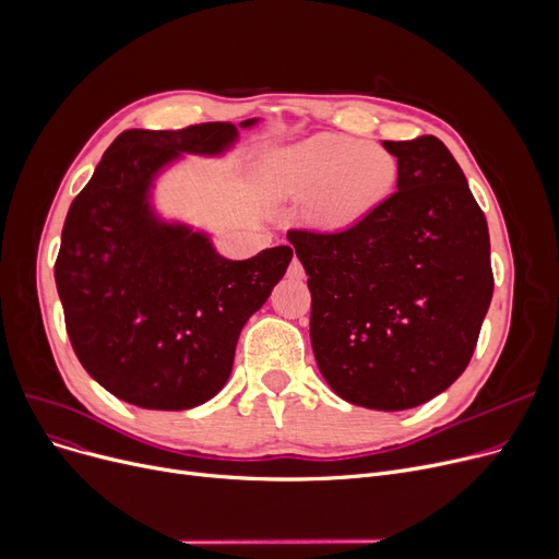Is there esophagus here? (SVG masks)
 Returning <instances> with one entry per match:
<instances>
[{
	"label": "esophagus",
	"instance_id": "1",
	"mask_svg": "<svg viewBox=\"0 0 559 559\" xmlns=\"http://www.w3.org/2000/svg\"><path fill=\"white\" fill-rule=\"evenodd\" d=\"M287 276L289 278H304L306 276V272H304V264L299 262V258L295 255V258H292V262H289V270H287Z\"/></svg>",
	"mask_w": 559,
	"mask_h": 559
}]
</instances>
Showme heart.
<instances>
[{
    "label": "heart",
    "instance_id": "obj_1",
    "mask_svg": "<svg viewBox=\"0 0 559 559\" xmlns=\"http://www.w3.org/2000/svg\"><path fill=\"white\" fill-rule=\"evenodd\" d=\"M274 186L295 199H310L308 219L342 228L371 215L399 181L394 154L376 142L319 133L285 150L272 163Z\"/></svg>",
    "mask_w": 559,
    "mask_h": 559
}]
</instances>
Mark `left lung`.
Segmentation results:
<instances>
[{"label": "left lung", "instance_id": "left-lung-1", "mask_svg": "<svg viewBox=\"0 0 559 559\" xmlns=\"http://www.w3.org/2000/svg\"><path fill=\"white\" fill-rule=\"evenodd\" d=\"M396 192L340 233L289 230L308 274L310 342L331 390L369 409L417 407L474 356L491 304L487 219L447 144L383 142Z\"/></svg>", "mask_w": 559, "mask_h": 559}]
</instances>
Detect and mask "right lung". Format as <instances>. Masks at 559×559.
<instances>
[{"label": "right lung", "mask_w": 559, "mask_h": 559, "mask_svg": "<svg viewBox=\"0 0 559 559\" xmlns=\"http://www.w3.org/2000/svg\"><path fill=\"white\" fill-rule=\"evenodd\" d=\"M235 142L228 122L124 131L70 205L53 267L66 329L83 369L131 405L190 409L211 401L226 385L249 317L292 260L287 245L228 260L209 233L156 211L154 188L167 167L183 156H224Z\"/></svg>", "instance_id": "right-lung-1"}]
</instances>
